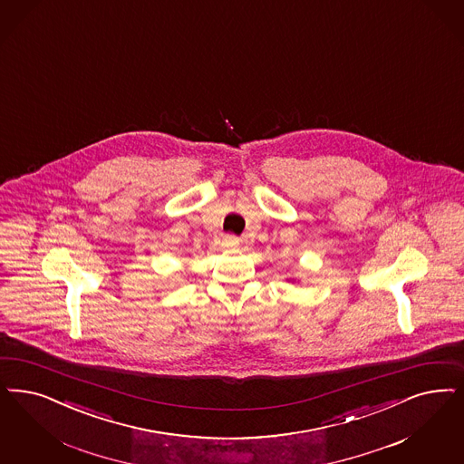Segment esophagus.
Returning <instances> with one entry per match:
<instances>
[{
	"instance_id": "34e87169",
	"label": "esophagus",
	"mask_w": 464,
	"mask_h": 464,
	"mask_svg": "<svg viewBox=\"0 0 464 464\" xmlns=\"http://www.w3.org/2000/svg\"><path fill=\"white\" fill-rule=\"evenodd\" d=\"M223 243L224 246H231V248L240 246V240L235 235H224Z\"/></svg>"
}]
</instances>
